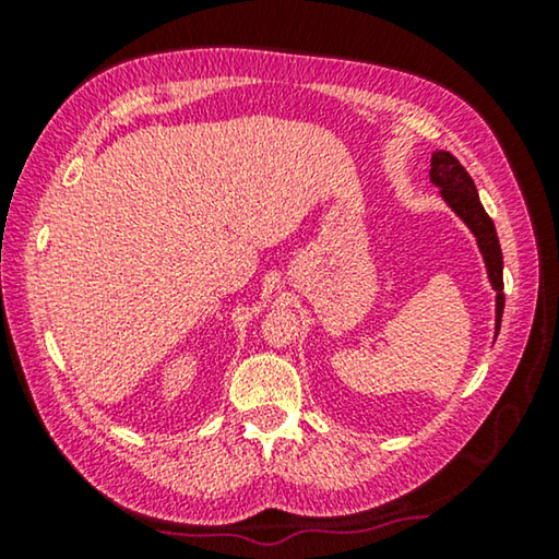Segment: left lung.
Returning a JSON list of instances; mask_svg holds the SVG:
<instances>
[{
    "label": "left lung",
    "mask_w": 559,
    "mask_h": 559,
    "mask_svg": "<svg viewBox=\"0 0 559 559\" xmlns=\"http://www.w3.org/2000/svg\"><path fill=\"white\" fill-rule=\"evenodd\" d=\"M430 182L435 188H440V198L448 203V209L471 228V234L476 236L478 251L484 257L488 282H491L496 293V333L499 335L501 328V312H503V257H501V243L496 236L493 221L488 218V213L480 203L476 182L465 167L445 150L432 152L430 157Z\"/></svg>",
    "instance_id": "obj_1"
}]
</instances>
